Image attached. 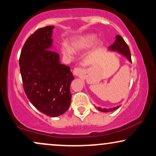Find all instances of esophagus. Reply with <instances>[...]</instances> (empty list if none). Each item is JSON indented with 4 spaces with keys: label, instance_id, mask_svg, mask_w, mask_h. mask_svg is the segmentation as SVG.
<instances>
[{
    "label": "esophagus",
    "instance_id": "1",
    "mask_svg": "<svg viewBox=\"0 0 156 156\" xmlns=\"http://www.w3.org/2000/svg\"><path fill=\"white\" fill-rule=\"evenodd\" d=\"M82 73H83V69H80V68L76 67L73 69V74H74L76 76H81Z\"/></svg>",
    "mask_w": 156,
    "mask_h": 156
}]
</instances>
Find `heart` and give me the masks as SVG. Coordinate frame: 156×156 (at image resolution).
Segmentation results:
<instances>
[{
    "mask_svg": "<svg viewBox=\"0 0 156 156\" xmlns=\"http://www.w3.org/2000/svg\"><path fill=\"white\" fill-rule=\"evenodd\" d=\"M96 39V35L93 34H87L75 37L70 41V48L67 44H63L62 46L61 50L62 54L66 57L70 58L73 54V52L78 53L91 47L95 42ZM97 44H99V42Z\"/></svg>",
    "mask_w": 156,
    "mask_h": 156,
    "instance_id": "1",
    "label": "heart"
}]
</instances>
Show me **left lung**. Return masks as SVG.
Segmentation results:
<instances>
[{"mask_svg":"<svg viewBox=\"0 0 156 156\" xmlns=\"http://www.w3.org/2000/svg\"><path fill=\"white\" fill-rule=\"evenodd\" d=\"M108 49L110 50V51L118 52V53H119L120 54L125 56V58L129 61L130 62H132L129 47H128V45L127 44L126 42H125L124 39H122V37H120L119 35L116 36L115 42H114V44H112V45L108 48ZM119 107H120V105L117 107H113V108H102L101 107H98V109L102 112H110L116 110V109L119 108Z\"/></svg>","mask_w":156,"mask_h":156,"instance_id":"8db88e82","label":"left lung"}]
</instances>
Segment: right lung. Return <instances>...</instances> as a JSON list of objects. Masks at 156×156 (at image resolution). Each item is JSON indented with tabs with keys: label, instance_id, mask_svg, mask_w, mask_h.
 Wrapping results in <instances>:
<instances>
[{
	"label": "right lung",
	"instance_id": "obj_1",
	"mask_svg": "<svg viewBox=\"0 0 156 156\" xmlns=\"http://www.w3.org/2000/svg\"><path fill=\"white\" fill-rule=\"evenodd\" d=\"M54 26L39 28L28 37L19 59L23 89L37 110L55 117L69 108V87L74 77L70 67L60 63L59 55L51 51Z\"/></svg>",
	"mask_w": 156,
	"mask_h": 156
}]
</instances>
